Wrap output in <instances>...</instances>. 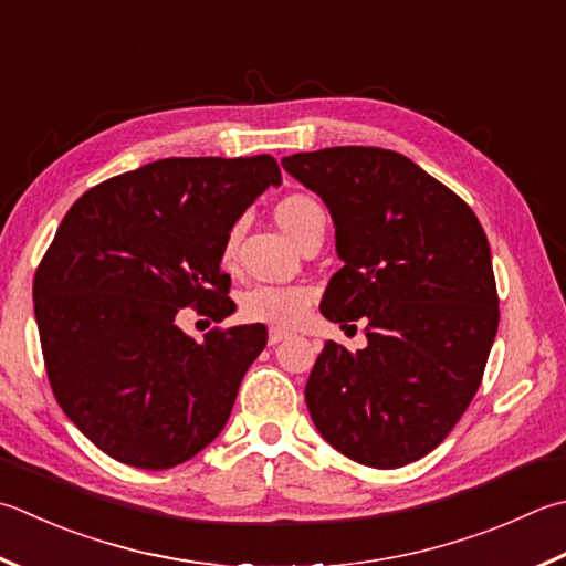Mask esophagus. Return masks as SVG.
<instances>
[{
    "label": "esophagus",
    "instance_id": "1",
    "mask_svg": "<svg viewBox=\"0 0 566 566\" xmlns=\"http://www.w3.org/2000/svg\"><path fill=\"white\" fill-rule=\"evenodd\" d=\"M286 336H290V334H286V331H282V328H270L268 343H270V346H276V343H282Z\"/></svg>",
    "mask_w": 566,
    "mask_h": 566
}]
</instances>
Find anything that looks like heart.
<instances>
[{"mask_svg":"<svg viewBox=\"0 0 566 566\" xmlns=\"http://www.w3.org/2000/svg\"><path fill=\"white\" fill-rule=\"evenodd\" d=\"M276 223L282 230L296 240L306 226L314 220H324V208H321L312 196L296 193L286 196L274 210ZM238 245V228L230 232L226 240V258L235 252ZM314 302V290L308 284H270L260 282L242 292L240 296V314L250 321L270 326H296L308 312Z\"/></svg>","mask_w":566,"mask_h":566,"instance_id":"1","label":"heart"}]
</instances>
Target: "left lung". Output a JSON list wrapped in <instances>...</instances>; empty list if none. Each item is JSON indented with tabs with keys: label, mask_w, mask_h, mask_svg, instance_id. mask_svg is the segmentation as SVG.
I'll return each instance as SVG.
<instances>
[{
	"label": "left lung",
	"mask_w": 566,
	"mask_h": 566,
	"mask_svg": "<svg viewBox=\"0 0 566 566\" xmlns=\"http://www.w3.org/2000/svg\"><path fill=\"white\" fill-rule=\"evenodd\" d=\"M282 166L336 226L343 268L321 314L368 324L363 350L326 340L308 415L343 457L407 467L444 441L481 385L501 316L489 238L457 193L397 151L331 147Z\"/></svg>",
	"instance_id": "8db88e82"
}]
</instances>
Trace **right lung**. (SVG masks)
<instances>
[{
    "label": "right lung",
    "mask_w": 566,
    "mask_h": 566,
    "mask_svg": "<svg viewBox=\"0 0 566 566\" xmlns=\"http://www.w3.org/2000/svg\"><path fill=\"white\" fill-rule=\"evenodd\" d=\"M280 184L268 154L171 157L97 184L65 213L33 276V314L55 400L107 457L161 471L223 431L268 328L198 343L176 314L235 312L226 240Z\"/></svg>",
    "instance_id": "1"
}]
</instances>
